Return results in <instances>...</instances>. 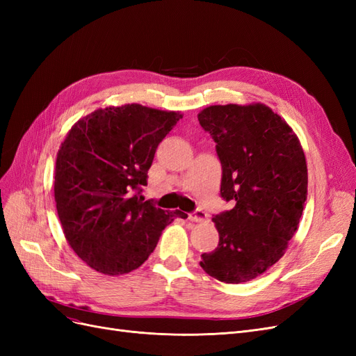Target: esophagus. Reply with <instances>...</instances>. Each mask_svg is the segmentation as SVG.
<instances>
[{
  "instance_id": "1",
  "label": "esophagus",
  "mask_w": 356,
  "mask_h": 356,
  "mask_svg": "<svg viewBox=\"0 0 356 356\" xmlns=\"http://www.w3.org/2000/svg\"><path fill=\"white\" fill-rule=\"evenodd\" d=\"M207 218H208V213L202 209H196L195 212H191L188 215V220L193 222H203V221H207Z\"/></svg>"
}]
</instances>
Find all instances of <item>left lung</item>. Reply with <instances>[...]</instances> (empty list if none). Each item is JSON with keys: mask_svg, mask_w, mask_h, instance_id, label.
Masks as SVG:
<instances>
[{"mask_svg": "<svg viewBox=\"0 0 356 356\" xmlns=\"http://www.w3.org/2000/svg\"><path fill=\"white\" fill-rule=\"evenodd\" d=\"M217 145L221 197L234 208L215 215L218 246L200 267L225 284L264 273L293 238L307 197V166L297 135L263 104L211 105L197 115Z\"/></svg>", "mask_w": 356, "mask_h": 356, "instance_id": "1", "label": "left lung"}]
</instances>
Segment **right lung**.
I'll list each match as a JSON object with an SVG mask.
<instances>
[{
	"instance_id": "right-lung-1",
	"label": "right lung",
	"mask_w": 356,
	"mask_h": 356,
	"mask_svg": "<svg viewBox=\"0 0 356 356\" xmlns=\"http://www.w3.org/2000/svg\"><path fill=\"white\" fill-rule=\"evenodd\" d=\"M182 118L139 104L106 106L75 123L55 169V202L63 234L93 270L117 276L135 270L154 251L181 211L144 200L157 145Z\"/></svg>"
}]
</instances>
